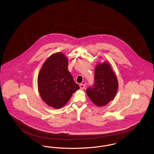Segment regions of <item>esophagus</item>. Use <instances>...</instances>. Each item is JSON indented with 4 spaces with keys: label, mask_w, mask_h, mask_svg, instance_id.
<instances>
[{
    "label": "esophagus",
    "mask_w": 154,
    "mask_h": 154,
    "mask_svg": "<svg viewBox=\"0 0 154 154\" xmlns=\"http://www.w3.org/2000/svg\"><path fill=\"white\" fill-rule=\"evenodd\" d=\"M85 87V84H80V89H84Z\"/></svg>",
    "instance_id": "esophagus-1"
}]
</instances>
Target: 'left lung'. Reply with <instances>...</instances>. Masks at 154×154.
<instances>
[{
  "instance_id": "8db88e82",
  "label": "left lung",
  "mask_w": 154,
  "mask_h": 154,
  "mask_svg": "<svg viewBox=\"0 0 154 154\" xmlns=\"http://www.w3.org/2000/svg\"><path fill=\"white\" fill-rule=\"evenodd\" d=\"M118 88L117 78L110 63L104 62L98 64L95 70V83L88 87L86 92L95 105H107L115 98Z\"/></svg>"
}]
</instances>
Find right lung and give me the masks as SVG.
<instances>
[{"label": "right lung", "instance_id": "obj_1", "mask_svg": "<svg viewBox=\"0 0 154 154\" xmlns=\"http://www.w3.org/2000/svg\"><path fill=\"white\" fill-rule=\"evenodd\" d=\"M68 59L61 52L46 59L37 78L40 95L44 102L55 109L64 106L80 87L67 69Z\"/></svg>", "mask_w": 154, "mask_h": 154}]
</instances>
